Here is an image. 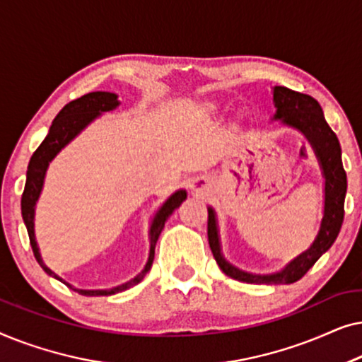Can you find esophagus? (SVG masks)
<instances>
[{
  "label": "esophagus",
  "instance_id": "obj_1",
  "mask_svg": "<svg viewBox=\"0 0 362 362\" xmlns=\"http://www.w3.org/2000/svg\"><path fill=\"white\" fill-rule=\"evenodd\" d=\"M197 187H199V185H196V189H197Z\"/></svg>",
  "mask_w": 362,
  "mask_h": 362
}]
</instances>
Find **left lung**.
I'll use <instances>...</instances> for the list:
<instances>
[{"instance_id":"left-lung-1","label":"left lung","mask_w":362,"mask_h":362,"mask_svg":"<svg viewBox=\"0 0 362 362\" xmlns=\"http://www.w3.org/2000/svg\"><path fill=\"white\" fill-rule=\"evenodd\" d=\"M274 102L276 107L275 118L286 125L303 132L318 156L325 175V216L313 245L303 254L291 260L284 270L274 275H252L227 264L221 254L219 235H217L214 211L207 209V239L212 255L219 269L230 279L247 284H295L316 264V260L334 244L344 219V197L348 189L346 171L341 161V146L336 133L325 120L323 110L313 97L290 90L286 87L274 88Z\"/></svg>"}]
</instances>
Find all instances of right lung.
Masks as SVG:
<instances>
[{
	"label": "right lung",
	"instance_id": "add662e5",
	"mask_svg": "<svg viewBox=\"0 0 362 362\" xmlns=\"http://www.w3.org/2000/svg\"><path fill=\"white\" fill-rule=\"evenodd\" d=\"M117 105H118L117 95L110 92H90V93H86V95H82L81 98H76V100L69 102L67 105L57 113V117L54 118L52 125L49 128L47 136L44 138V141L39 145L37 150L34 151V155L31 156V161H29L28 165L26 185H24V192L21 197L23 219H24V224H26L29 242H31L34 257H36L37 264L42 267L46 274L56 276L57 280L61 279L44 265L41 255H39L36 239H34V206H36L37 197L41 194L44 175H46L49 161H51L52 158L56 156L57 153L61 151L62 148L82 130V128H86L88 123H90L95 117L100 115L102 112L112 110V108H115ZM185 199H186V191H177L165 202V204H163L161 209L156 212L150 229V257H148V262L145 269L141 270V274H138L135 279L127 281V284L115 286V288H110V290H76V288L74 290L86 296H103V295L118 293V291H123L130 288L133 285L140 284L143 276H145L151 269L153 259H155L156 240L161 234L163 227H165V222L168 221V217L173 214V211H175L176 207H180V204ZM64 284H66V281H64Z\"/></svg>",
	"mask_w": 362,
	"mask_h": 362
}]
</instances>
